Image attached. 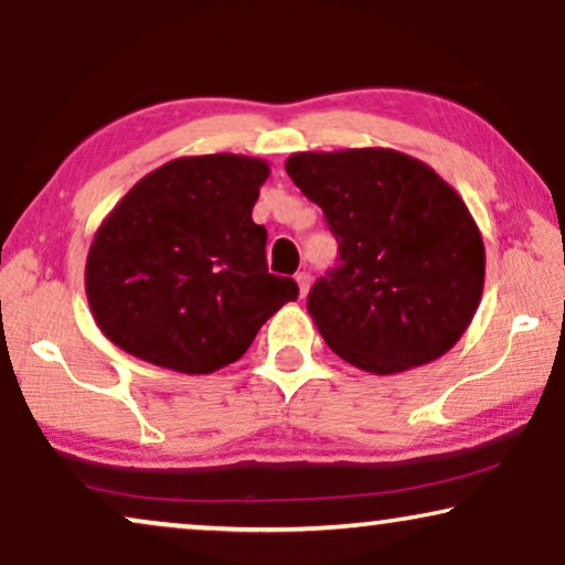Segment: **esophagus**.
Masks as SVG:
<instances>
[{"mask_svg":"<svg viewBox=\"0 0 565 565\" xmlns=\"http://www.w3.org/2000/svg\"><path fill=\"white\" fill-rule=\"evenodd\" d=\"M296 282H298L300 298H306V296H308V288H311V275H308V273H298V275H296Z\"/></svg>","mask_w":565,"mask_h":565,"instance_id":"obj_1","label":"esophagus"}]
</instances>
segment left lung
Segmentation results:
<instances>
[{"mask_svg":"<svg viewBox=\"0 0 565 565\" xmlns=\"http://www.w3.org/2000/svg\"><path fill=\"white\" fill-rule=\"evenodd\" d=\"M285 172L339 242V267L306 306L331 352L373 375L450 352L486 277L481 231L458 192L429 164L383 146L298 151Z\"/></svg>","mask_w":565,"mask_h":565,"instance_id":"left-lung-1","label":"left lung"}]
</instances>
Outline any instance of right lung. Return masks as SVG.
<instances>
[{"mask_svg":"<svg viewBox=\"0 0 565 565\" xmlns=\"http://www.w3.org/2000/svg\"><path fill=\"white\" fill-rule=\"evenodd\" d=\"M265 159L203 153L167 161L105 215L84 290L99 331L122 352L207 375L249 350L269 316L298 298L267 273V231L252 221Z\"/></svg>","mask_w":565,"mask_h":565,"instance_id":"obj_1","label":"right lung"}]
</instances>
